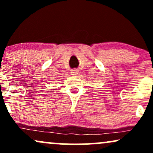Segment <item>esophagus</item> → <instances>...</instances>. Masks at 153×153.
Returning <instances> with one entry per match:
<instances>
[{
	"label": "esophagus",
	"mask_w": 153,
	"mask_h": 153,
	"mask_svg": "<svg viewBox=\"0 0 153 153\" xmlns=\"http://www.w3.org/2000/svg\"><path fill=\"white\" fill-rule=\"evenodd\" d=\"M71 74L73 75H78V70H77V69L73 70V71H72V72H71Z\"/></svg>",
	"instance_id": "34e87169"
}]
</instances>
